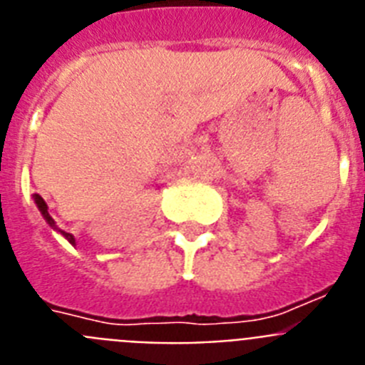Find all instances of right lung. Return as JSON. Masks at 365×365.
I'll return each instance as SVG.
<instances>
[{"label": "right lung", "mask_w": 365, "mask_h": 365, "mask_svg": "<svg viewBox=\"0 0 365 365\" xmlns=\"http://www.w3.org/2000/svg\"><path fill=\"white\" fill-rule=\"evenodd\" d=\"M32 199H34V202H36L38 210H40V214L43 215V219H45V221H47V225H49L51 228H54V230H56V232H60V234H62L63 237H66V240L69 241L71 245H76V240H74L73 234H69V232L60 230V228L56 227V222H54V219L51 217V214H49V206H47V202H45L43 199H41L40 195H38V193H34V195H32Z\"/></svg>", "instance_id": "add662e5"}]
</instances>
